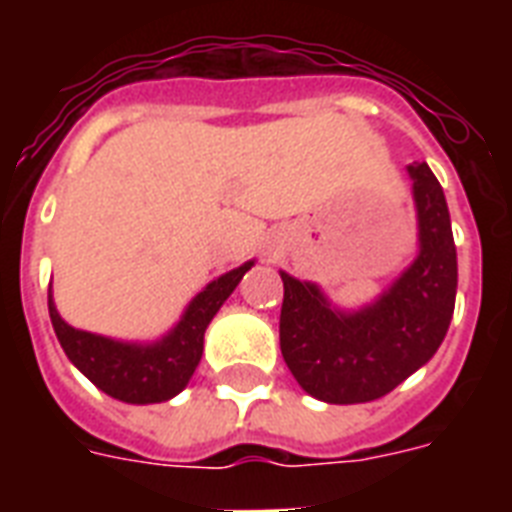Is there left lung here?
<instances>
[{"label": "left lung", "instance_id": "1", "mask_svg": "<svg viewBox=\"0 0 512 512\" xmlns=\"http://www.w3.org/2000/svg\"><path fill=\"white\" fill-rule=\"evenodd\" d=\"M420 217V255L374 305L332 311L313 284L281 273V356L300 388L327 404H364L401 385L444 342L457 295L449 209L425 162L409 164Z\"/></svg>", "mask_w": 512, "mask_h": 512}]
</instances>
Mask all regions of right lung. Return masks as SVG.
Wrapping results in <instances>:
<instances>
[{"instance_id":"1","label":"right lung","mask_w":512,"mask_h":512,"mask_svg":"<svg viewBox=\"0 0 512 512\" xmlns=\"http://www.w3.org/2000/svg\"><path fill=\"white\" fill-rule=\"evenodd\" d=\"M249 268L252 263H244L236 271L212 281L201 295L193 297L180 324L154 345H127V342L68 327L58 316L52 295L47 292L52 329L58 335L60 348L71 358V364L87 380L95 382L103 393L119 398L124 404H159L177 396L188 385L201 361L209 321L220 311V305L228 300Z\"/></svg>"}]
</instances>
